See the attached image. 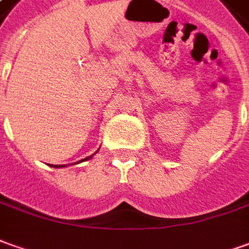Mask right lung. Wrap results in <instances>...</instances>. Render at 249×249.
I'll use <instances>...</instances> for the list:
<instances>
[{
	"label": "right lung",
	"mask_w": 249,
	"mask_h": 249,
	"mask_svg": "<svg viewBox=\"0 0 249 249\" xmlns=\"http://www.w3.org/2000/svg\"><path fill=\"white\" fill-rule=\"evenodd\" d=\"M89 159H92V156H89V157H87V159H84V160H81V161H87V160H89ZM54 167H56V165H54ZM58 167H59V165H58ZM61 167H63V165H61Z\"/></svg>",
	"instance_id": "1"
}]
</instances>
